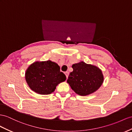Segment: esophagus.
<instances>
[{
  "label": "esophagus",
  "instance_id": "34e87169",
  "mask_svg": "<svg viewBox=\"0 0 132 132\" xmlns=\"http://www.w3.org/2000/svg\"><path fill=\"white\" fill-rule=\"evenodd\" d=\"M65 74L66 77L67 78V77H68V76H69V72L68 71H66V72H65Z\"/></svg>",
  "mask_w": 132,
  "mask_h": 132
}]
</instances>
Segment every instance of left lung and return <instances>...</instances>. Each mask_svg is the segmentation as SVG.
I'll list each match as a JSON object with an SVG mask.
<instances>
[{
  "instance_id": "left-lung-1",
  "label": "left lung",
  "mask_w": 132,
  "mask_h": 132,
  "mask_svg": "<svg viewBox=\"0 0 132 132\" xmlns=\"http://www.w3.org/2000/svg\"><path fill=\"white\" fill-rule=\"evenodd\" d=\"M73 71L67 80L77 94L86 96L98 89L104 81L102 71L98 67L82 61L73 64Z\"/></svg>"
}]
</instances>
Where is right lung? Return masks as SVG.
<instances>
[{"instance_id":"right-lung-1","label":"right lung","mask_w":132,"mask_h":132,"mask_svg":"<svg viewBox=\"0 0 132 132\" xmlns=\"http://www.w3.org/2000/svg\"><path fill=\"white\" fill-rule=\"evenodd\" d=\"M27 83L32 90L40 95H48L56 89L66 77L60 67L51 61H36L30 65L25 73Z\"/></svg>"}]
</instances>
